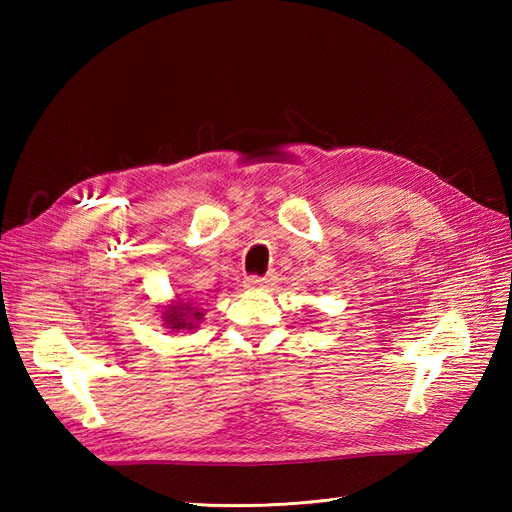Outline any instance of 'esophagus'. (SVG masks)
Returning a JSON list of instances; mask_svg holds the SVG:
<instances>
[{
    "label": "esophagus",
    "mask_w": 512,
    "mask_h": 512,
    "mask_svg": "<svg viewBox=\"0 0 512 512\" xmlns=\"http://www.w3.org/2000/svg\"><path fill=\"white\" fill-rule=\"evenodd\" d=\"M264 286H268L266 277H257V275L246 277V288H264Z\"/></svg>",
    "instance_id": "1"
}]
</instances>
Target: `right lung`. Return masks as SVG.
<instances>
[{
    "instance_id": "right-lung-1",
    "label": "right lung",
    "mask_w": 512,
    "mask_h": 512,
    "mask_svg": "<svg viewBox=\"0 0 512 512\" xmlns=\"http://www.w3.org/2000/svg\"><path fill=\"white\" fill-rule=\"evenodd\" d=\"M162 319H165V325L171 330H193L195 323L202 319V312L195 310L191 303L178 301L176 306H167L165 312H162Z\"/></svg>"
}]
</instances>
